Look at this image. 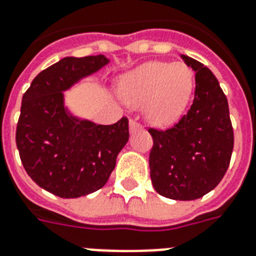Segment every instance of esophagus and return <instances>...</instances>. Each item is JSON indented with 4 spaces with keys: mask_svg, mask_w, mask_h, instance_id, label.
Masks as SVG:
<instances>
[{
    "mask_svg": "<svg viewBox=\"0 0 256 256\" xmlns=\"http://www.w3.org/2000/svg\"><path fill=\"white\" fill-rule=\"evenodd\" d=\"M128 128H130V132H136V130H138V128H141V124L138 122L136 120H130V124H128Z\"/></svg>",
    "mask_w": 256,
    "mask_h": 256,
    "instance_id": "obj_1",
    "label": "esophagus"
}]
</instances>
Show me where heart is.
Wrapping results in <instances>:
<instances>
[{
	"instance_id": "obj_1",
	"label": "heart",
	"mask_w": 256,
	"mask_h": 256,
	"mask_svg": "<svg viewBox=\"0 0 256 256\" xmlns=\"http://www.w3.org/2000/svg\"><path fill=\"white\" fill-rule=\"evenodd\" d=\"M193 72L184 63L149 62L120 82V95L128 104L146 103V116L166 126L180 118L193 91Z\"/></svg>"
}]
</instances>
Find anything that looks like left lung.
<instances>
[{"instance_id":"1","label":"left lung","mask_w":256,"mask_h":256,"mask_svg":"<svg viewBox=\"0 0 256 256\" xmlns=\"http://www.w3.org/2000/svg\"><path fill=\"white\" fill-rule=\"evenodd\" d=\"M181 58L196 72L193 103L174 126L149 128V165L157 193L186 202L202 198L222 181L231 161L234 128L227 98L210 68L185 54Z\"/></svg>"}]
</instances>
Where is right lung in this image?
<instances>
[{"instance_id":"1","label":"right lung","mask_w":256,"mask_h":256,"mask_svg":"<svg viewBox=\"0 0 256 256\" xmlns=\"http://www.w3.org/2000/svg\"><path fill=\"white\" fill-rule=\"evenodd\" d=\"M108 63L103 54L64 58L33 79L21 102L16 144L28 176L58 198L100 189L128 141V120L95 124L64 107L63 91Z\"/></svg>"}]
</instances>
